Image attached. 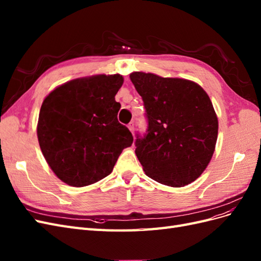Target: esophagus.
Segmentation results:
<instances>
[{"instance_id":"1","label":"esophagus","mask_w":261,"mask_h":261,"mask_svg":"<svg viewBox=\"0 0 261 261\" xmlns=\"http://www.w3.org/2000/svg\"><path fill=\"white\" fill-rule=\"evenodd\" d=\"M127 127H128V129L134 134V130H135V124H134V122H130V123L128 124Z\"/></svg>"}]
</instances>
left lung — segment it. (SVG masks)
<instances>
[{"label":"left lung","mask_w":261,"mask_h":261,"mask_svg":"<svg viewBox=\"0 0 261 261\" xmlns=\"http://www.w3.org/2000/svg\"><path fill=\"white\" fill-rule=\"evenodd\" d=\"M130 81L146 108L148 129L135 153L146 175L172 187L191 184L216 149L218 117L201 87L183 78L134 72Z\"/></svg>","instance_id":"8db88e82"}]
</instances>
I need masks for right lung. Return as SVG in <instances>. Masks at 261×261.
<instances>
[{"label": "right lung", "mask_w": 261, "mask_h": 261, "mask_svg": "<svg viewBox=\"0 0 261 261\" xmlns=\"http://www.w3.org/2000/svg\"><path fill=\"white\" fill-rule=\"evenodd\" d=\"M120 74L93 75L67 82L42 102L37 136L49 167L74 187L91 185L112 172L133 135L117 121L115 94Z\"/></svg>", "instance_id": "obj_1"}]
</instances>
